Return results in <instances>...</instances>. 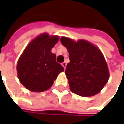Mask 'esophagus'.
I'll use <instances>...</instances> for the list:
<instances>
[{
	"label": "esophagus",
	"instance_id": "34e87169",
	"mask_svg": "<svg viewBox=\"0 0 124 124\" xmlns=\"http://www.w3.org/2000/svg\"><path fill=\"white\" fill-rule=\"evenodd\" d=\"M62 67L64 68V69H66V67H67V63L65 62H62Z\"/></svg>",
	"mask_w": 124,
	"mask_h": 124
}]
</instances>
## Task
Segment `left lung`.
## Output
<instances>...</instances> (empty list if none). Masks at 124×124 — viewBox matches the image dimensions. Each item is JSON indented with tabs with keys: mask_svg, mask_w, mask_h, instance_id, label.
Here are the masks:
<instances>
[{
	"mask_svg": "<svg viewBox=\"0 0 124 124\" xmlns=\"http://www.w3.org/2000/svg\"><path fill=\"white\" fill-rule=\"evenodd\" d=\"M60 41L69 52L70 62L65 74L72 92L90 97L98 93L109 79L107 63L100 49L85 40L75 42L61 37Z\"/></svg>",
	"mask_w": 124,
	"mask_h": 124,
	"instance_id": "1",
	"label": "left lung"
}]
</instances>
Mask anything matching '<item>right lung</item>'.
<instances>
[{
    "label": "right lung",
    "mask_w": 124,
    "mask_h": 124,
    "mask_svg": "<svg viewBox=\"0 0 124 124\" xmlns=\"http://www.w3.org/2000/svg\"><path fill=\"white\" fill-rule=\"evenodd\" d=\"M59 40L57 36L42 34L32 40L20 57L17 64L18 77L21 84L33 92L50 88L64 67L56 62L51 49Z\"/></svg>",
    "instance_id": "add662e5"
}]
</instances>
